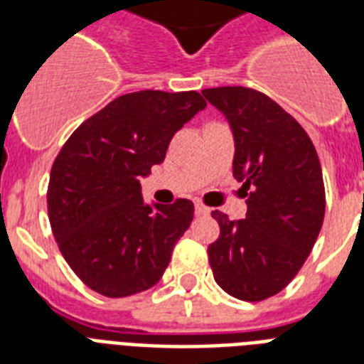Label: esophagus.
<instances>
[{
	"label": "esophagus",
	"instance_id": "1",
	"mask_svg": "<svg viewBox=\"0 0 364 364\" xmlns=\"http://www.w3.org/2000/svg\"><path fill=\"white\" fill-rule=\"evenodd\" d=\"M194 210H196V213H198V215H210L211 213L210 208L202 204V202H196V204H194Z\"/></svg>",
	"mask_w": 364,
	"mask_h": 364
}]
</instances>
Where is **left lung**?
Segmentation results:
<instances>
[{
    "label": "left lung",
    "instance_id": "1",
    "mask_svg": "<svg viewBox=\"0 0 364 364\" xmlns=\"http://www.w3.org/2000/svg\"><path fill=\"white\" fill-rule=\"evenodd\" d=\"M230 122L232 173L247 196L245 219L215 210L208 247L217 285L247 302L285 289L308 259L325 217L321 164L310 136L266 94L245 87L202 90Z\"/></svg>",
    "mask_w": 364,
    "mask_h": 364
}]
</instances>
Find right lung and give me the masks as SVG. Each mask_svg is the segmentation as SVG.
Masks as SVG:
<instances>
[{
  "mask_svg": "<svg viewBox=\"0 0 364 364\" xmlns=\"http://www.w3.org/2000/svg\"><path fill=\"white\" fill-rule=\"evenodd\" d=\"M204 107L194 90L124 94L60 149L48 179V221L60 253L87 287L119 299L159 283L194 205L185 198L147 205L139 181Z\"/></svg>",
  "mask_w": 364,
  "mask_h": 364,
  "instance_id": "obj_1",
  "label": "right lung"
}]
</instances>
